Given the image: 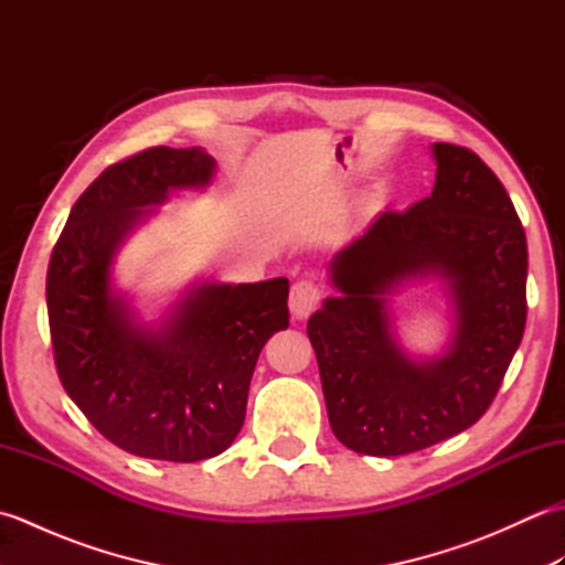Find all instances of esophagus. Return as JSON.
<instances>
[{"instance_id": "obj_1", "label": "esophagus", "mask_w": 565, "mask_h": 565, "mask_svg": "<svg viewBox=\"0 0 565 565\" xmlns=\"http://www.w3.org/2000/svg\"><path fill=\"white\" fill-rule=\"evenodd\" d=\"M320 298H322V294H320V286H318L313 279H301V281H296V284L291 286V296H289L291 313H294L298 320L308 318V316L313 313V310L318 308Z\"/></svg>"}]
</instances>
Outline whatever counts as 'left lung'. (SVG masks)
Masks as SVG:
<instances>
[{"label":"left lung","mask_w":565,"mask_h":565,"mask_svg":"<svg viewBox=\"0 0 565 565\" xmlns=\"http://www.w3.org/2000/svg\"><path fill=\"white\" fill-rule=\"evenodd\" d=\"M431 154V194L332 257L340 296L308 320L330 427L356 454L419 451L478 423L524 334L526 237L505 186L468 148ZM417 275L448 284L457 316L450 350L427 363L402 352L385 298Z\"/></svg>","instance_id":"obj_1"}]
</instances>
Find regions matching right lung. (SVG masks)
<instances>
[{"label": "right lung", "mask_w": 565, "mask_h": 565, "mask_svg": "<svg viewBox=\"0 0 565 565\" xmlns=\"http://www.w3.org/2000/svg\"><path fill=\"white\" fill-rule=\"evenodd\" d=\"M201 148H148L77 199L47 264L57 376L84 417L142 459L191 463L231 447L245 423L262 347L289 328V279L203 284L160 328L140 326L111 289L118 247L172 189L211 182Z\"/></svg>", "instance_id": "add662e5"}]
</instances>
